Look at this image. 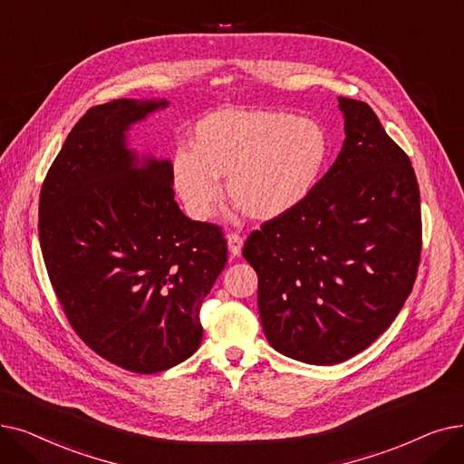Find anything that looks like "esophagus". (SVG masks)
Returning a JSON list of instances; mask_svg holds the SVG:
<instances>
[{
	"mask_svg": "<svg viewBox=\"0 0 464 464\" xmlns=\"http://www.w3.org/2000/svg\"><path fill=\"white\" fill-rule=\"evenodd\" d=\"M227 244H228V251L232 256H239L241 255V247H244V237L239 234H228L227 236Z\"/></svg>",
	"mask_w": 464,
	"mask_h": 464,
	"instance_id": "34e87169",
	"label": "esophagus"
}]
</instances>
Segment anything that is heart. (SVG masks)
I'll return each instance as SVG.
<instances>
[{"label": "heart", "instance_id": "1", "mask_svg": "<svg viewBox=\"0 0 464 464\" xmlns=\"http://www.w3.org/2000/svg\"><path fill=\"white\" fill-rule=\"evenodd\" d=\"M190 149L171 160V179L188 215L209 220L220 183L246 215L274 220L300 208L324 171L330 141L324 128L285 111L220 109L192 130Z\"/></svg>", "mask_w": 464, "mask_h": 464}]
</instances>
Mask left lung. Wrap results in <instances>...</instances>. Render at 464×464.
<instances>
[{"mask_svg": "<svg viewBox=\"0 0 464 464\" xmlns=\"http://www.w3.org/2000/svg\"><path fill=\"white\" fill-rule=\"evenodd\" d=\"M345 140L295 211L244 246L264 334L281 355L338 364L376 342L411 293L421 204L406 152L364 102L338 98Z\"/></svg>", "mask_w": 464, "mask_h": 464, "instance_id": "1", "label": "left lung"}]
</instances>
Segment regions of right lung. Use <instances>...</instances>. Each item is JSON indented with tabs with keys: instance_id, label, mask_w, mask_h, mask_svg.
I'll return each mask as SVG.
<instances>
[{
	"instance_id": "1",
	"label": "right lung",
	"mask_w": 464,
	"mask_h": 464,
	"mask_svg": "<svg viewBox=\"0 0 464 464\" xmlns=\"http://www.w3.org/2000/svg\"><path fill=\"white\" fill-rule=\"evenodd\" d=\"M168 100L121 98L88 109L39 196V241L63 314L100 357L138 373L200 347V305L228 249L220 228L173 200L171 162L128 145L131 126Z\"/></svg>"
}]
</instances>
